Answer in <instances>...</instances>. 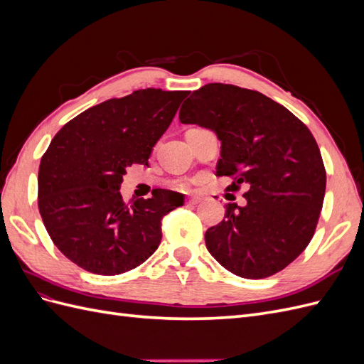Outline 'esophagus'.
Instances as JSON below:
<instances>
[{
	"label": "esophagus",
	"instance_id": "esophagus-1",
	"mask_svg": "<svg viewBox=\"0 0 364 364\" xmlns=\"http://www.w3.org/2000/svg\"><path fill=\"white\" fill-rule=\"evenodd\" d=\"M200 202V197H190V199L188 200H186V205H197V203H199Z\"/></svg>",
	"mask_w": 364,
	"mask_h": 364
}]
</instances>
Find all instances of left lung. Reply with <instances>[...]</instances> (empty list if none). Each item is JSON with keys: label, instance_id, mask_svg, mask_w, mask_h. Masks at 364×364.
<instances>
[{"label": "left lung", "instance_id": "8db88e82", "mask_svg": "<svg viewBox=\"0 0 364 364\" xmlns=\"http://www.w3.org/2000/svg\"><path fill=\"white\" fill-rule=\"evenodd\" d=\"M183 124H199L222 141L217 174L246 183V205L228 203L209 228V253L237 277L261 279L281 272L310 243L321 215L326 171L317 142L287 107L258 91L208 83L182 105Z\"/></svg>", "mask_w": 364, "mask_h": 364}]
</instances>
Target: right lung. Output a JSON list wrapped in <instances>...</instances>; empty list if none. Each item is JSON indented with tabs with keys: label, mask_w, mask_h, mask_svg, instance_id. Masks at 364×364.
Returning a JSON list of instances; mask_svg holds the SVG:
<instances>
[{
	"label": "right lung",
	"mask_w": 364,
	"mask_h": 364,
	"mask_svg": "<svg viewBox=\"0 0 364 364\" xmlns=\"http://www.w3.org/2000/svg\"><path fill=\"white\" fill-rule=\"evenodd\" d=\"M186 91L139 90L86 109L43 153L38 206L53 243L77 266L112 277L158 249L161 222L183 194L153 190L150 199L119 194L126 168L144 164L168 129Z\"/></svg>",
	"instance_id": "add662e5"
}]
</instances>
